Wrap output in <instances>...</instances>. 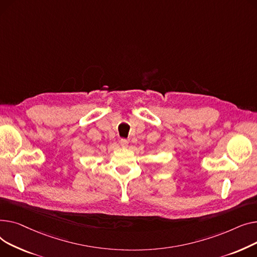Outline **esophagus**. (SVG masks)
Instances as JSON below:
<instances>
[{
	"label": "esophagus",
	"mask_w": 257,
	"mask_h": 257,
	"mask_svg": "<svg viewBox=\"0 0 257 257\" xmlns=\"http://www.w3.org/2000/svg\"><path fill=\"white\" fill-rule=\"evenodd\" d=\"M127 144H128V141L126 139L120 140V145H121L122 147H127Z\"/></svg>",
	"instance_id": "esophagus-1"
}]
</instances>
